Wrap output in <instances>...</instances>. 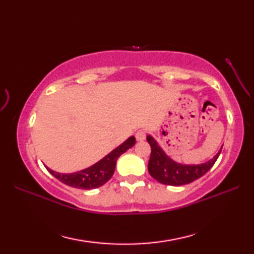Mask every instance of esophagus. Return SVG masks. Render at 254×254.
<instances>
[{"mask_svg": "<svg viewBox=\"0 0 254 254\" xmlns=\"http://www.w3.org/2000/svg\"><path fill=\"white\" fill-rule=\"evenodd\" d=\"M145 136H146V134H145V131L143 130H138L135 133V138L137 141H143V139H145Z\"/></svg>", "mask_w": 254, "mask_h": 254, "instance_id": "34e87169", "label": "esophagus"}]
</instances>
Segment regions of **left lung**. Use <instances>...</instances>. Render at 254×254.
I'll list each match as a JSON object with an SVG mask.
<instances>
[{"label": "left lung", "mask_w": 254, "mask_h": 254, "mask_svg": "<svg viewBox=\"0 0 254 254\" xmlns=\"http://www.w3.org/2000/svg\"><path fill=\"white\" fill-rule=\"evenodd\" d=\"M147 142L150 145V148H152L148 161L149 175L156 181L163 183V185L176 187L189 185V183L195 181L198 178L206 174L216 163L220 150L223 148L222 146L219 152L205 164L182 165L169 158L164 150L158 146L157 142L150 135L147 136Z\"/></svg>", "instance_id": "obj_1"}]
</instances>
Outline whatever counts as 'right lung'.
I'll list each match as a JSON object with an SVG mask.
<instances>
[{"label": "right lung", "instance_id": "obj_1", "mask_svg": "<svg viewBox=\"0 0 254 254\" xmlns=\"http://www.w3.org/2000/svg\"><path fill=\"white\" fill-rule=\"evenodd\" d=\"M134 144H135V137H128L126 142L122 143L116 149H113L110 154H108L98 163H96L87 169L74 172V174H59V172L53 171L48 167H46V168L53 177H56L61 182L65 183L66 186L84 189V190L96 189L104 186L110 179L113 172H115L118 158L124 152H127L128 148H131Z\"/></svg>", "mask_w": 254, "mask_h": 254}]
</instances>
